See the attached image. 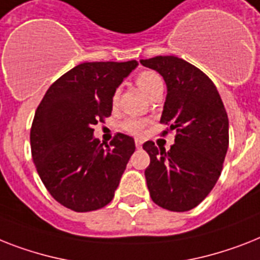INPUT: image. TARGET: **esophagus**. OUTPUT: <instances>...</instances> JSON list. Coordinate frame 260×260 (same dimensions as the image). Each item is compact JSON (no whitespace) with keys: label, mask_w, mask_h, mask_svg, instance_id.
Listing matches in <instances>:
<instances>
[{"label":"esophagus","mask_w":260,"mask_h":260,"mask_svg":"<svg viewBox=\"0 0 260 260\" xmlns=\"http://www.w3.org/2000/svg\"><path fill=\"white\" fill-rule=\"evenodd\" d=\"M135 144H136L137 148H141V145H143V141H141L140 139H136V140H135Z\"/></svg>","instance_id":"1"}]
</instances>
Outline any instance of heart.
I'll list each match as a JSON object with an SVG mask.
<instances>
[{
  "mask_svg": "<svg viewBox=\"0 0 260 260\" xmlns=\"http://www.w3.org/2000/svg\"><path fill=\"white\" fill-rule=\"evenodd\" d=\"M136 84L147 96H151L153 92H156L160 88H163V80L156 72L153 71H143L136 76ZM119 100V92L116 90L112 96V103L116 104ZM147 120L140 119V117H129L123 123V129L131 135H140L144 132L147 126Z\"/></svg>",
  "mask_w": 260,
  "mask_h": 260,
  "instance_id": "heart-1",
  "label": "heart"
}]
</instances>
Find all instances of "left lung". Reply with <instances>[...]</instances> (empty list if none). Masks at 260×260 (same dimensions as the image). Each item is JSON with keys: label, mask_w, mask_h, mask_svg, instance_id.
Listing matches in <instances>:
<instances>
[{"label": "left lung", "mask_w": 260, "mask_h": 260, "mask_svg": "<svg viewBox=\"0 0 260 260\" xmlns=\"http://www.w3.org/2000/svg\"><path fill=\"white\" fill-rule=\"evenodd\" d=\"M167 84V99L160 123L175 131V144L166 152L153 141L143 149L151 163L145 179L153 203L184 212L195 208L214 188L229 149V117L214 82L206 73L175 56L141 60Z\"/></svg>", "instance_id": "left-lung-1"}]
</instances>
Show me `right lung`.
<instances>
[{"label": "right lung", "instance_id": "right-lung-1", "mask_svg": "<svg viewBox=\"0 0 260 260\" xmlns=\"http://www.w3.org/2000/svg\"><path fill=\"white\" fill-rule=\"evenodd\" d=\"M137 61L77 65L49 86L30 128L33 163L53 199L76 212L103 208L135 152V141L117 134L109 145L93 137V125L112 113V96Z\"/></svg>", "mask_w": 260, "mask_h": 260}]
</instances>
